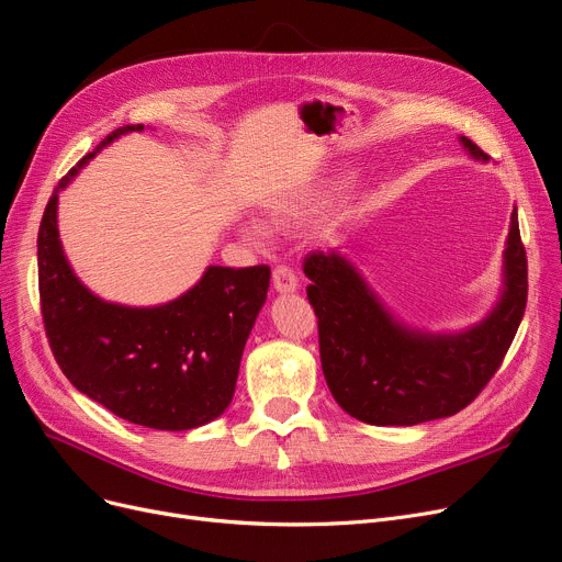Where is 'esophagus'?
<instances>
[{
	"instance_id": "obj_1",
	"label": "esophagus",
	"mask_w": 562,
	"mask_h": 562,
	"mask_svg": "<svg viewBox=\"0 0 562 562\" xmlns=\"http://www.w3.org/2000/svg\"><path fill=\"white\" fill-rule=\"evenodd\" d=\"M273 286L278 294H294V291L299 289V278L294 271H291V268L278 266L273 271Z\"/></svg>"
}]
</instances>
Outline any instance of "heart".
Returning <instances> with one entry per match:
<instances>
[{"label":"heart","mask_w":562,"mask_h":562,"mask_svg":"<svg viewBox=\"0 0 562 562\" xmlns=\"http://www.w3.org/2000/svg\"><path fill=\"white\" fill-rule=\"evenodd\" d=\"M310 211V202L305 198H280V200H273L266 204V213H268V221H271L273 227H291L301 223L303 217L307 215ZM238 234L246 238L248 243H252V246H263V243L268 240V232L266 227L255 221V217H248V221H240L238 223Z\"/></svg>","instance_id":"obj_1"}]
</instances>
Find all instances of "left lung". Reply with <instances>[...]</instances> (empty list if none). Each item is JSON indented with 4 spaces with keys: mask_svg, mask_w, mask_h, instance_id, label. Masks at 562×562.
Masks as SVG:
<instances>
[{
    "mask_svg": "<svg viewBox=\"0 0 562 562\" xmlns=\"http://www.w3.org/2000/svg\"><path fill=\"white\" fill-rule=\"evenodd\" d=\"M459 144L473 160L490 162L469 137L459 135ZM303 271L312 282L307 299L319 319L330 393L351 418L379 427H411L469 406L501 368L528 296L517 206L509 215L498 299L480 322L461 330L406 324L339 250L307 255Z\"/></svg>",
    "mask_w": 562,
    "mask_h": 562,
    "instance_id": "obj_1",
    "label": "left lung"
}]
</instances>
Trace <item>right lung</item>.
Listing matches in <instances>:
<instances>
[{
    "instance_id": "right-lung-1",
    "label": "right lung",
    "mask_w": 562,
    "mask_h": 562,
    "mask_svg": "<svg viewBox=\"0 0 562 562\" xmlns=\"http://www.w3.org/2000/svg\"><path fill=\"white\" fill-rule=\"evenodd\" d=\"M142 131V124L112 131L55 188L38 229L41 310L59 368L80 393L133 425L186 431L223 416L232 404L271 268L206 266L181 296L158 305L93 294L64 252L59 192L105 146Z\"/></svg>"
}]
</instances>
